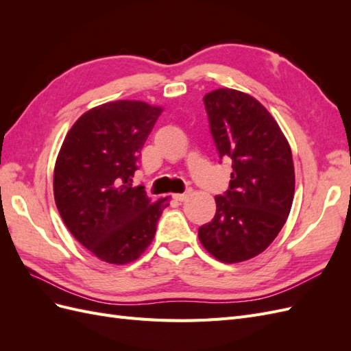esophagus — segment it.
I'll use <instances>...</instances> for the list:
<instances>
[{
	"label": "esophagus",
	"instance_id": "34e87169",
	"mask_svg": "<svg viewBox=\"0 0 351 351\" xmlns=\"http://www.w3.org/2000/svg\"><path fill=\"white\" fill-rule=\"evenodd\" d=\"M189 197V192H186V193H176V195H173V199H176V200H178V202H183V200H186Z\"/></svg>",
	"mask_w": 351,
	"mask_h": 351
}]
</instances>
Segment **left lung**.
Segmentation results:
<instances>
[{
	"label": "left lung",
	"mask_w": 351,
	"mask_h": 351,
	"mask_svg": "<svg viewBox=\"0 0 351 351\" xmlns=\"http://www.w3.org/2000/svg\"><path fill=\"white\" fill-rule=\"evenodd\" d=\"M219 158H230L228 190L215 196L217 212L199 228L212 256L237 263L258 256L278 236L294 197L290 145L278 123L247 93L217 89L204 97Z\"/></svg>",
	"instance_id": "left-lung-1"
}]
</instances>
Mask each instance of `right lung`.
<instances>
[{
	"instance_id": "add662e5",
	"label": "right lung",
	"mask_w": 351,
	"mask_h": 351,
	"mask_svg": "<svg viewBox=\"0 0 351 351\" xmlns=\"http://www.w3.org/2000/svg\"><path fill=\"white\" fill-rule=\"evenodd\" d=\"M142 101H115L84 112L57 156L54 197L66 227L98 259L124 265L152 243L168 197L151 202L133 186L141 151L161 115Z\"/></svg>"
}]
</instances>
